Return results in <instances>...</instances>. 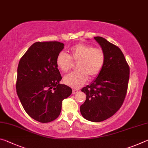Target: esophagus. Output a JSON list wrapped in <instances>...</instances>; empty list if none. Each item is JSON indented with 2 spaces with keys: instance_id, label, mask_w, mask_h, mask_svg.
Masks as SVG:
<instances>
[{
  "instance_id": "34e87169",
  "label": "esophagus",
  "mask_w": 148,
  "mask_h": 148,
  "mask_svg": "<svg viewBox=\"0 0 148 148\" xmlns=\"http://www.w3.org/2000/svg\"><path fill=\"white\" fill-rule=\"evenodd\" d=\"M77 92H78V91L76 89H73L72 90V94H76Z\"/></svg>"
}]
</instances>
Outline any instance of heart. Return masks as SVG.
I'll return each mask as SVG.
<instances>
[{"label": "heart", "instance_id": "1", "mask_svg": "<svg viewBox=\"0 0 148 148\" xmlns=\"http://www.w3.org/2000/svg\"><path fill=\"white\" fill-rule=\"evenodd\" d=\"M77 62L76 72L64 76L63 82L73 88H79L86 83L89 75L91 78L98 76L103 68L105 54L103 50L90 45L78 44L70 49L69 56L60 52L56 58V64L62 72H68L73 66V62Z\"/></svg>", "mask_w": 148, "mask_h": 148}]
</instances>
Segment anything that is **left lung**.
Wrapping results in <instances>:
<instances>
[{"label":"left lung","mask_w":148,"mask_h":148,"mask_svg":"<svg viewBox=\"0 0 148 148\" xmlns=\"http://www.w3.org/2000/svg\"><path fill=\"white\" fill-rule=\"evenodd\" d=\"M94 38L104 52L105 61L97 78L82 89L86 100L80 106V112L88 121L101 122L116 114L123 103L130 69L118 47L102 37Z\"/></svg>","instance_id":"8db88e82"}]
</instances>
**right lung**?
<instances>
[{
	"instance_id": "obj_1",
	"label": "right lung",
	"mask_w": 148,
	"mask_h": 148,
	"mask_svg": "<svg viewBox=\"0 0 148 148\" xmlns=\"http://www.w3.org/2000/svg\"><path fill=\"white\" fill-rule=\"evenodd\" d=\"M64 46L56 41L35 42L20 59L17 67V96L27 114L40 123L57 119L62 101L72 92L70 87L59 84L62 77L56 58Z\"/></svg>"
}]
</instances>
